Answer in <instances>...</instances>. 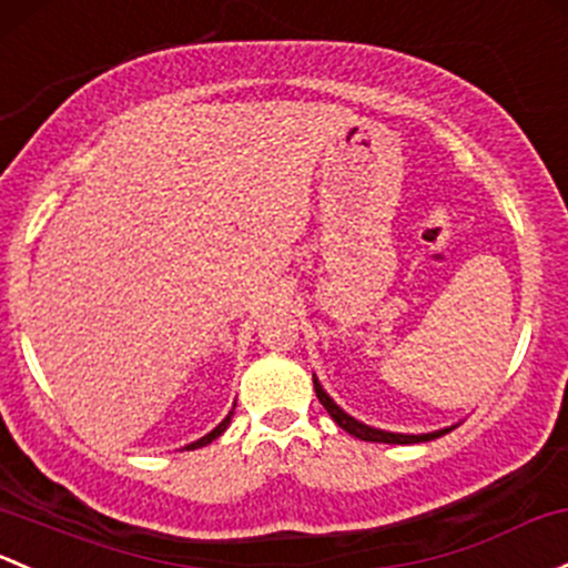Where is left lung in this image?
<instances>
[{"label": "left lung", "instance_id": "left-lung-1", "mask_svg": "<svg viewBox=\"0 0 568 568\" xmlns=\"http://www.w3.org/2000/svg\"><path fill=\"white\" fill-rule=\"evenodd\" d=\"M313 384H315V394H318L321 405H324L326 410H329V416L334 422H337L339 427L345 429L348 435H354V438H362V440H369V444H425V440H433V438H440V435H446L449 429H455L457 425L452 427H440V429H433V433H389V429H378V427H369L364 425V422L354 419L351 414H345L343 408H339L337 403L326 394L324 386H321V381L315 378L313 373Z\"/></svg>", "mask_w": 568, "mask_h": 568}]
</instances>
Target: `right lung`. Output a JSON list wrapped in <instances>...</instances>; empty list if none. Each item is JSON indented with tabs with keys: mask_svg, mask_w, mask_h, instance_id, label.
<instances>
[{
	"mask_svg": "<svg viewBox=\"0 0 568 568\" xmlns=\"http://www.w3.org/2000/svg\"><path fill=\"white\" fill-rule=\"evenodd\" d=\"M234 408H236V403H234ZM234 408H231L229 410V416H225V419L223 422H220V425L217 427H214L212 429V433H206L204 435V438H199V440H193V444H187V446H184V449H201V446H206V444H212V440L214 438H220V435H223L225 433V427H229L231 425V416H234Z\"/></svg>",
	"mask_w": 568,
	"mask_h": 568,
	"instance_id": "obj_1",
	"label": "right lung"
}]
</instances>
